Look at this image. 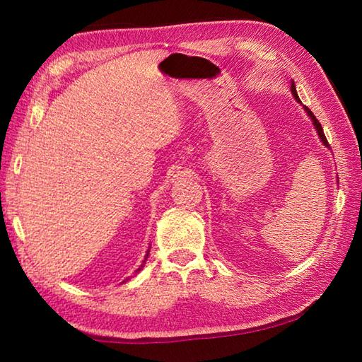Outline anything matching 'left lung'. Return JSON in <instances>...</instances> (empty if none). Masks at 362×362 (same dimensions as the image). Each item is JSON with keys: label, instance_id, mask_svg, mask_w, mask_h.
<instances>
[{"label": "left lung", "instance_id": "1", "mask_svg": "<svg viewBox=\"0 0 362 362\" xmlns=\"http://www.w3.org/2000/svg\"><path fill=\"white\" fill-rule=\"evenodd\" d=\"M291 93H292V95L296 97V100L297 102H300V99H298V95H297V90H296V84H293V81H292V86H291ZM305 112L308 113V116L311 118V121H313V124H315V127H316V132H317V136H320V139H321V142L326 145V146H329V144H327V139H326V136H324V131H322V126L320 124V121L316 119V116L311 113V110L310 108H306L305 107Z\"/></svg>", "mask_w": 362, "mask_h": 362}]
</instances>
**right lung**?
<instances>
[{"instance_id":"obj_1","label":"right lung","mask_w":362,"mask_h":362,"mask_svg":"<svg viewBox=\"0 0 362 362\" xmlns=\"http://www.w3.org/2000/svg\"><path fill=\"white\" fill-rule=\"evenodd\" d=\"M148 252H150V250H146V255H145V260H146V257H148ZM145 260L142 262V265H140L139 268H137V272H140V269H142L144 268V265H145Z\"/></svg>"}]
</instances>
